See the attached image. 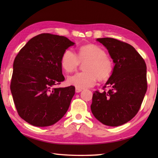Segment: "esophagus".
I'll use <instances>...</instances> for the list:
<instances>
[{"instance_id":"obj_1","label":"esophagus","mask_w":158,"mask_h":158,"mask_svg":"<svg viewBox=\"0 0 158 158\" xmlns=\"http://www.w3.org/2000/svg\"><path fill=\"white\" fill-rule=\"evenodd\" d=\"M81 91H82V89H79V88H75V92H76L77 93L81 92Z\"/></svg>"}]
</instances>
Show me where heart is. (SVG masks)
<instances>
[{"mask_svg": "<svg viewBox=\"0 0 158 158\" xmlns=\"http://www.w3.org/2000/svg\"><path fill=\"white\" fill-rule=\"evenodd\" d=\"M85 72L76 73L68 78L70 85L79 89L90 88L95 85L97 78L105 81L112 75L114 64L110 56L101 47L95 44H86L79 47L77 53L72 50H65L60 59V66L64 72L75 71L80 64L84 63Z\"/></svg>", "mask_w": 158, "mask_h": 158, "instance_id": "1", "label": "heart"}]
</instances>
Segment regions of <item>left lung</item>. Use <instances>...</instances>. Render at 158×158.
Wrapping results in <instances>:
<instances>
[{"mask_svg": "<svg viewBox=\"0 0 158 158\" xmlns=\"http://www.w3.org/2000/svg\"><path fill=\"white\" fill-rule=\"evenodd\" d=\"M97 41L108 49L115 66L104 91L94 92L91 110L102 123L119 126L132 119L140 108L147 89L146 64L128 43L113 38Z\"/></svg>", "mask_w": 158, "mask_h": 158, "instance_id": "8db88e82", "label": "left lung"}]
</instances>
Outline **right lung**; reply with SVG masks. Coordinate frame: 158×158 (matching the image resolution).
Wrapping results in <instances>:
<instances>
[{"label":"right lung","mask_w":158,"mask_h":158,"mask_svg":"<svg viewBox=\"0 0 158 158\" xmlns=\"http://www.w3.org/2000/svg\"><path fill=\"white\" fill-rule=\"evenodd\" d=\"M75 43L65 36L43 33L20 49L13 62L10 89L18 115L32 126H52L69 109L75 87L58 88L64 80L60 59Z\"/></svg>","instance_id":"obj_1"}]
</instances>
